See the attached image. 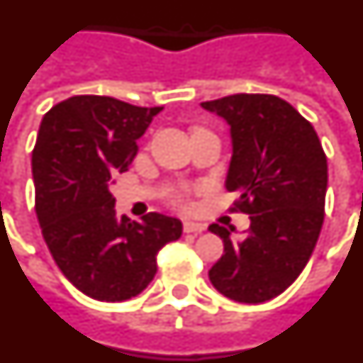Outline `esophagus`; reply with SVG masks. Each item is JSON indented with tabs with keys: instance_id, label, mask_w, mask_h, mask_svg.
I'll return each instance as SVG.
<instances>
[{
	"instance_id": "esophagus-1",
	"label": "esophagus",
	"mask_w": 363,
	"mask_h": 363,
	"mask_svg": "<svg viewBox=\"0 0 363 363\" xmlns=\"http://www.w3.org/2000/svg\"><path fill=\"white\" fill-rule=\"evenodd\" d=\"M205 228V225L196 223V221H184V223H182V230H184V233H203Z\"/></svg>"
}]
</instances>
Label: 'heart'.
<instances>
[{"label":"heart","mask_w":363,"mask_h":363,"mask_svg":"<svg viewBox=\"0 0 363 363\" xmlns=\"http://www.w3.org/2000/svg\"><path fill=\"white\" fill-rule=\"evenodd\" d=\"M182 201H184V191L177 190L175 194H173V203H177V205H181Z\"/></svg>","instance_id":"b5f03b06"}]
</instances>
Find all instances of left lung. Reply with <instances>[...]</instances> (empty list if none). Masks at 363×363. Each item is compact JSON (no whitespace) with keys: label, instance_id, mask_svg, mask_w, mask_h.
Masks as SVG:
<instances>
[{"label":"left lung","instance_id":"obj_1","mask_svg":"<svg viewBox=\"0 0 363 363\" xmlns=\"http://www.w3.org/2000/svg\"><path fill=\"white\" fill-rule=\"evenodd\" d=\"M201 105L230 125L225 186L240 194L230 212L251 219L238 242L225 227H208L225 245L210 282L228 299L264 303L294 284L312 257L325 218L327 155L312 123L277 96L234 94Z\"/></svg>","mask_w":363,"mask_h":363}]
</instances>
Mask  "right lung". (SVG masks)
Here are the masks:
<instances>
[{
    "label": "right lung",
    "instance_id": "add662e5",
    "mask_svg": "<svg viewBox=\"0 0 363 363\" xmlns=\"http://www.w3.org/2000/svg\"><path fill=\"white\" fill-rule=\"evenodd\" d=\"M160 111L108 96H73L42 118L33 149L36 218L55 264L96 301L120 303L144 291L157 273L158 251L181 238V221L158 212L142 221L118 218L108 190Z\"/></svg>",
    "mask_w": 363,
    "mask_h": 363
}]
</instances>
